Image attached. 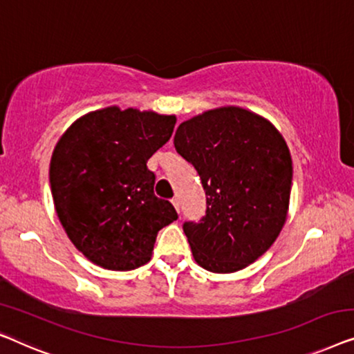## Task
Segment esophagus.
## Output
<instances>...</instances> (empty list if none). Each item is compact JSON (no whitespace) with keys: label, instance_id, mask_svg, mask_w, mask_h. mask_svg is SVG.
Here are the masks:
<instances>
[{"label":"esophagus","instance_id":"1","mask_svg":"<svg viewBox=\"0 0 354 354\" xmlns=\"http://www.w3.org/2000/svg\"><path fill=\"white\" fill-rule=\"evenodd\" d=\"M171 203H173V207L176 208V212L179 213V201H178L176 197H175V198H171Z\"/></svg>","mask_w":354,"mask_h":354}]
</instances>
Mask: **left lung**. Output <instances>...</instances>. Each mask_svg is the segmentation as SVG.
Wrapping results in <instances>:
<instances>
[{
	"mask_svg": "<svg viewBox=\"0 0 354 354\" xmlns=\"http://www.w3.org/2000/svg\"><path fill=\"white\" fill-rule=\"evenodd\" d=\"M175 147L197 170L207 196V215L183 226L194 260L218 274L255 263L288 215L292 157L286 139L268 118L221 106L183 122Z\"/></svg>",
	"mask_w": 354,
	"mask_h": 354,
	"instance_id": "8db88e82",
	"label": "left lung"
}]
</instances>
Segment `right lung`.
Here are the masks:
<instances>
[{
  "mask_svg": "<svg viewBox=\"0 0 354 354\" xmlns=\"http://www.w3.org/2000/svg\"><path fill=\"white\" fill-rule=\"evenodd\" d=\"M176 115L109 106L68 127L53 151L54 208L71 242L94 265L131 271L151 261L163 226L178 218L156 197L147 160L171 138Z\"/></svg>",
  "mask_w": 354,
  "mask_h": 354,
  "instance_id": "1",
  "label": "right lung"
}]
</instances>
